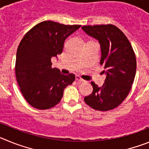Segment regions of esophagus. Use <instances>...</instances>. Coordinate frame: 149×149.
Wrapping results in <instances>:
<instances>
[{
    "mask_svg": "<svg viewBox=\"0 0 149 149\" xmlns=\"http://www.w3.org/2000/svg\"><path fill=\"white\" fill-rule=\"evenodd\" d=\"M76 81H80V82H85L84 79H82L81 77H79V76H76Z\"/></svg>",
    "mask_w": 149,
    "mask_h": 149,
    "instance_id": "1",
    "label": "esophagus"
}]
</instances>
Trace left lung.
I'll return each mask as SVG.
<instances>
[{"instance_id":"8db88e82","label":"left lung","mask_w":149,"mask_h":149,"mask_svg":"<svg viewBox=\"0 0 149 149\" xmlns=\"http://www.w3.org/2000/svg\"><path fill=\"white\" fill-rule=\"evenodd\" d=\"M82 29L99 42L100 64L104 66L107 74L101 87L91 82L93 93L84 101L98 111L113 110L122 103L131 89L136 69L135 53L126 36L113 24L85 25Z\"/></svg>"}]
</instances>
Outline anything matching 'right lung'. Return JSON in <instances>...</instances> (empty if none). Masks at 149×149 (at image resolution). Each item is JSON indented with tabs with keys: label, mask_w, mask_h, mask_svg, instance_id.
I'll return each instance as SVG.
<instances>
[{
	"label": "right lung",
	"mask_w": 149,
	"mask_h": 149,
	"mask_svg": "<svg viewBox=\"0 0 149 149\" xmlns=\"http://www.w3.org/2000/svg\"><path fill=\"white\" fill-rule=\"evenodd\" d=\"M81 25H65L45 21L24 35L18 47L15 76L20 90L29 104L47 110L60 103L63 91L75 75H64L52 68L51 58L60 54L65 39Z\"/></svg>",
	"instance_id": "obj_1"
}]
</instances>
